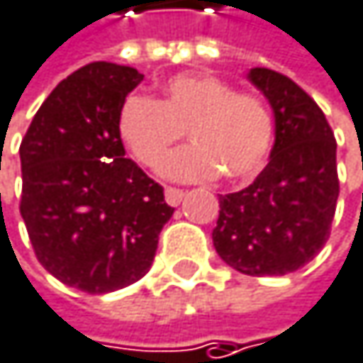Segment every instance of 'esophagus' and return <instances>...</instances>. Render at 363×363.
I'll use <instances>...</instances> for the list:
<instances>
[{"label":"esophagus","mask_w":363,"mask_h":363,"mask_svg":"<svg viewBox=\"0 0 363 363\" xmlns=\"http://www.w3.org/2000/svg\"><path fill=\"white\" fill-rule=\"evenodd\" d=\"M184 190H179V188H171V186H167L164 188V199H167V203L171 205V207H177L182 201H184Z\"/></svg>","instance_id":"1"}]
</instances>
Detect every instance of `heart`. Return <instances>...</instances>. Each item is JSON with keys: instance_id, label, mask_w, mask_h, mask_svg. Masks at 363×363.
Listing matches in <instances>:
<instances>
[{"instance_id": "obj_1", "label": "heart", "mask_w": 363, "mask_h": 363, "mask_svg": "<svg viewBox=\"0 0 363 363\" xmlns=\"http://www.w3.org/2000/svg\"><path fill=\"white\" fill-rule=\"evenodd\" d=\"M117 125L125 147L145 167H156L188 129L193 145L160 164L164 177L184 182L218 173L229 184L248 182L263 169L274 141L267 104L213 74L173 77L160 100L128 96Z\"/></svg>"}]
</instances>
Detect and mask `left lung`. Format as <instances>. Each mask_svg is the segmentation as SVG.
I'll list each match as a JSON object with an SVG mask.
<instances>
[{
    "instance_id": "obj_1",
    "label": "left lung",
    "mask_w": 363,
    "mask_h": 363,
    "mask_svg": "<svg viewBox=\"0 0 363 363\" xmlns=\"http://www.w3.org/2000/svg\"><path fill=\"white\" fill-rule=\"evenodd\" d=\"M248 79L272 104L276 141L248 188L220 194L211 240L220 259L246 276H284L330 238L340 192L336 139L319 104L289 77L252 68Z\"/></svg>"
}]
</instances>
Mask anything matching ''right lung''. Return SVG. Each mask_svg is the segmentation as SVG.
<instances>
[{"label":"right lung","instance_id":"right-lung-1","mask_svg":"<svg viewBox=\"0 0 363 363\" xmlns=\"http://www.w3.org/2000/svg\"><path fill=\"white\" fill-rule=\"evenodd\" d=\"M141 81L130 66L79 68L42 102L18 150L21 216L40 265L91 295L141 280L175 211L119 137V108Z\"/></svg>","mask_w":363,"mask_h":363}]
</instances>
